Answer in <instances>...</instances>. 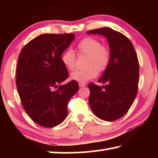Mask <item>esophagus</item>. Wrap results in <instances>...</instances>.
Masks as SVG:
<instances>
[{
    "label": "esophagus",
    "mask_w": 158,
    "mask_h": 158,
    "mask_svg": "<svg viewBox=\"0 0 158 158\" xmlns=\"http://www.w3.org/2000/svg\"><path fill=\"white\" fill-rule=\"evenodd\" d=\"M86 86V84L84 83H79V87L81 88H83V87H85Z\"/></svg>",
    "instance_id": "1"
}]
</instances>
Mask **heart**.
Masks as SVG:
<instances>
[{
    "label": "heart",
    "instance_id": "b5f03b06",
    "mask_svg": "<svg viewBox=\"0 0 158 158\" xmlns=\"http://www.w3.org/2000/svg\"><path fill=\"white\" fill-rule=\"evenodd\" d=\"M79 53L87 55L85 64L88 67L83 69H77L71 73L70 78L79 83H85L94 78L98 75V71L104 70L111 59L110 50L106 47L101 45L99 40L93 37H85L77 44ZM62 64L67 68L73 70L75 67V55L74 52L68 49L61 56Z\"/></svg>",
    "mask_w": 158,
    "mask_h": 158
}]
</instances>
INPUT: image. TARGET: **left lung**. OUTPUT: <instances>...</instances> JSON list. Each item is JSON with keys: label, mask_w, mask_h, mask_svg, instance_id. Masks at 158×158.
<instances>
[{"label": "left lung", "mask_w": 158, "mask_h": 158, "mask_svg": "<svg viewBox=\"0 0 158 158\" xmlns=\"http://www.w3.org/2000/svg\"><path fill=\"white\" fill-rule=\"evenodd\" d=\"M107 39L111 59L99 83L102 87L90 83L89 105L97 117L113 122L124 115L135 101L139 83V61L131 41L111 28L88 31Z\"/></svg>", "instance_id": "left-lung-1"}]
</instances>
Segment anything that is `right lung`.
<instances>
[{
  "mask_svg": "<svg viewBox=\"0 0 158 158\" xmlns=\"http://www.w3.org/2000/svg\"><path fill=\"white\" fill-rule=\"evenodd\" d=\"M74 38V34H41L19 54L17 90L25 111L42 127L61 124L68 116L69 100L78 90L77 81L61 85L69 75L61 56Z\"/></svg>",
  "mask_w": 158,
  "mask_h": 158,
  "instance_id": "1",
  "label": "right lung"
}]
</instances>
